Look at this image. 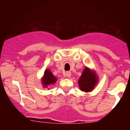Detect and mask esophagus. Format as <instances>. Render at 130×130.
I'll return each instance as SVG.
<instances>
[{"label":"esophagus","instance_id":"1","mask_svg":"<svg viewBox=\"0 0 130 130\" xmlns=\"http://www.w3.org/2000/svg\"><path fill=\"white\" fill-rule=\"evenodd\" d=\"M65 76L67 77L68 78H70V76H71V73H70V72H67L66 73H65Z\"/></svg>","mask_w":130,"mask_h":130}]
</instances>
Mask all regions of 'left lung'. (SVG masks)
I'll list each match as a JSON object with an SVG mask.
<instances>
[{
    "label": "left lung",
    "mask_w": 130,
    "mask_h": 130,
    "mask_svg": "<svg viewBox=\"0 0 130 130\" xmlns=\"http://www.w3.org/2000/svg\"><path fill=\"white\" fill-rule=\"evenodd\" d=\"M99 82V77L95 71L86 67L78 79V84L82 91L86 92L92 91Z\"/></svg>",
    "instance_id": "8db88e82"
}]
</instances>
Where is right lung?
Listing matches in <instances>:
<instances>
[{"label":"right lung","mask_w":130,"mask_h":130,"mask_svg":"<svg viewBox=\"0 0 130 130\" xmlns=\"http://www.w3.org/2000/svg\"><path fill=\"white\" fill-rule=\"evenodd\" d=\"M41 84L43 88H48L50 85H53L57 80V77L51 72L50 69H46L44 70V75L41 78ZM50 89V88H48Z\"/></svg>","instance_id":"1"}]
</instances>
